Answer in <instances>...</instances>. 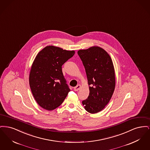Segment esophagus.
I'll return each instance as SVG.
<instances>
[{
    "label": "esophagus",
    "mask_w": 150,
    "mask_h": 150,
    "mask_svg": "<svg viewBox=\"0 0 150 150\" xmlns=\"http://www.w3.org/2000/svg\"><path fill=\"white\" fill-rule=\"evenodd\" d=\"M80 88H81V86L78 84V86H76L75 87H74V91H78Z\"/></svg>",
    "instance_id": "1"
}]
</instances>
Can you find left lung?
Wrapping results in <instances>:
<instances>
[{"label": "left lung", "instance_id": "1", "mask_svg": "<svg viewBox=\"0 0 150 150\" xmlns=\"http://www.w3.org/2000/svg\"><path fill=\"white\" fill-rule=\"evenodd\" d=\"M89 88L88 98L82 101L86 111L96 114L108 104L115 87L114 67L111 58L103 48L94 46L78 50Z\"/></svg>", "mask_w": 150, "mask_h": 150}]
</instances>
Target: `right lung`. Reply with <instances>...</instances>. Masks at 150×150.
<instances>
[{
	"instance_id": "1",
	"label": "right lung",
	"mask_w": 150,
	"mask_h": 150,
	"mask_svg": "<svg viewBox=\"0 0 150 150\" xmlns=\"http://www.w3.org/2000/svg\"><path fill=\"white\" fill-rule=\"evenodd\" d=\"M74 54V50L49 45L36 55L30 70L29 84L36 102L44 109L51 111L59 106L70 91L62 66Z\"/></svg>"
}]
</instances>
